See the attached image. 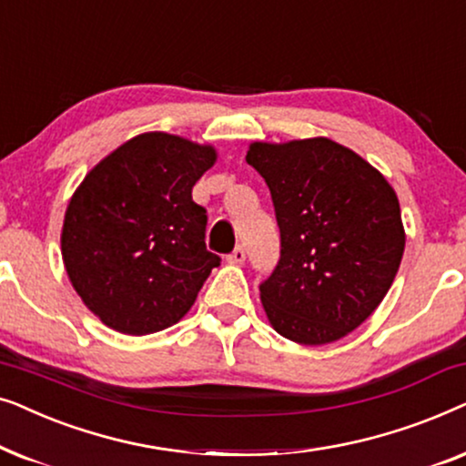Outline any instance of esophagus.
Here are the masks:
<instances>
[{"label":"esophagus","mask_w":466,"mask_h":466,"mask_svg":"<svg viewBox=\"0 0 466 466\" xmlns=\"http://www.w3.org/2000/svg\"><path fill=\"white\" fill-rule=\"evenodd\" d=\"M227 260H228V263H233V265H241V263H244V260H246V250H244V246H238V248H235V250L227 257Z\"/></svg>","instance_id":"1"}]
</instances>
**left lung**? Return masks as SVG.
<instances>
[{
    "instance_id": "left-lung-1",
    "label": "left lung",
    "mask_w": 466,
    "mask_h": 466,
    "mask_svg": "<svg viewBox=\"0 0 466 466\" xmlns=\"http://www.w3.org/2000/svg\"><path fill=\"white\" fill-rule=\"evenodd\" d=\"M269 187L279 260L260 284L271 327L303 346L333 343L386 297L405 250L394 188L329 137L254 142L246 155Z\"/></svg>"
}]
</instances>
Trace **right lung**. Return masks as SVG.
<instances>
[{
  "mask_svg": "<svg viewBox=\"0 0 466 466\" xmlns=\"http://www.w3.org/2000/svg\"><path fill=\"white\" fill-rule=\"evenodd\" d=\"M212 146L142 133L88 171L69 199L61 254L69 282L106 327L148 335L190 309L218 254L206 248V208L193 187Z\"/></svg>",
  "mask_w": 466,
  "mask_h": 466,
  "instance_id": "right-lung-1",
  "label": "right lung"
}]
</instances>
